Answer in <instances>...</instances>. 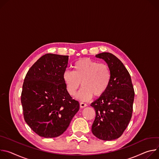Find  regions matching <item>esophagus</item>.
<instances>
[{
    "mask_svg": "<svg viewBox=\"0 0 159 159\" xmlns=\"http://www.w3.org/2000/svg\"><path fill=\"white\" fill-rule=\"evenodd\" d=\"M80 107H81V108H84V107H85L87 106L86 103H84V102H80Z\"/></svg>",
    "mask_w": 159,
    "mask_h": 159,
    "instance_id": "esophagus-1",
    "label": "esophagus"
}]
</instances>
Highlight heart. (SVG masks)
Masks as SVG:
<instances>
[{
	"mask_svg": "<svg viewBox=\"0 0 159 159\" xmlns=\"http://www.w3.org/2000/svg\"><path fill=\"white\" fill-rule=\"evenodd\" d=\"M73 71L66 70L62 79L67 93L74 96L81 83L82 89L76 98L82 101L90 100L93 95L100 97L108 89L112 80L110 67L106 64L89 58H83L76 61Z\"/></svg>",
	"mask_w": 159,
	"mask_h": 159,
	"instance_id": "1",
	"label": "heart"
}]
</instances>
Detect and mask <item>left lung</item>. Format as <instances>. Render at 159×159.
Segmentation results:
<instances>
[{"label": "left lung", "instance_id": "1", "mask_svg": "<svg viewBox=\"0 0 159 159\" xmlns=\"http://www.w3.org/2000/svg\"><path fill=\"white\" fill-rule=\"evenodd\" d=\"M96 57L107 62L112 80L107 90L91 104L96 112L92 131L100 139L111 141L119 138L129 125L134 91L129 72L117 57L108 52L98 54Z\"/></svg>", "mask_w": 159, "mask_h": 159}]
</instances>
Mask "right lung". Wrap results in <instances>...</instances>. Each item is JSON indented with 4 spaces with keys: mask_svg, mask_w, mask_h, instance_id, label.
Segmentation results:
<instances>
[{
    "mask_svg": "<svg viewBox=\"0 0 159 159\" xmlns=\"http://www.w3.org/2000/svg\"><path fill=\"white\" fill-rule=\"evenodd\" d=\"M68 57L45 54L30 68L24 80L21 96L24 119L40 136L61 135L80 109L79 102L67 93L62 79Z\"/></svg>",
    "mask_w": 159,
    "mask_h": 159,
    "instance_id": "1",
    "label": "right lung"
}]
</instances>
